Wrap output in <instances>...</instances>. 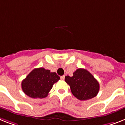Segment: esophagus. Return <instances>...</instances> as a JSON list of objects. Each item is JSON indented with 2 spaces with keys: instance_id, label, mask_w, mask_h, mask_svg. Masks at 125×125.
<instances>
[{
  "instance_id": "34e87169",
  "label": "esophagus",
  "mask_w": 125,
  "mask_h": 125,
  "mask_svg": "<svg viewBox=\"0 0 125 125\" xmlns=\"http://www.w3.org/2000/svg\"><path fill=\"white\" fill-rule=\"evenodd\" d=\"M60 78H61V80H63L65 79V76L64 75H63V76H62L60 77Z\"/></svg>"
}]
</instances>
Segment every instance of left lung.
<instances>
[{
  "label": "left lung",
  "instance_id": "8db88e82",
  "mask_svg": "<svg viewBox=\"0 0 125 125\" xmlns=\"http://www.w3.org/2000/svg\"><path fill=\"white\" fill-rule=\"evenodd\" d=\"M65 81L70 86L74 96L80 100H88L97 96L99 84L90 72L85 69H78L73 76H66Z\"/></svg>",
  "mask_w": 125,
  "mask_h": 125
}]
</instances>
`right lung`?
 Here are the masks:
<instances>
[{"instance_id": "1", "label": "right lung", "mask_w": 125, "mask_h": 125, "mask_svg": "<svg viewBox=\"0 0 125 125\" xmlns=\"http://www.w3.org/2000/svg\"><path fill=\"white\" fill-rule=\"evenodd\" d=\"M60 79L56 73L43 67L33 69L22 82L23 92L32 98H44Z\"/></svg>"}]
</instances>
